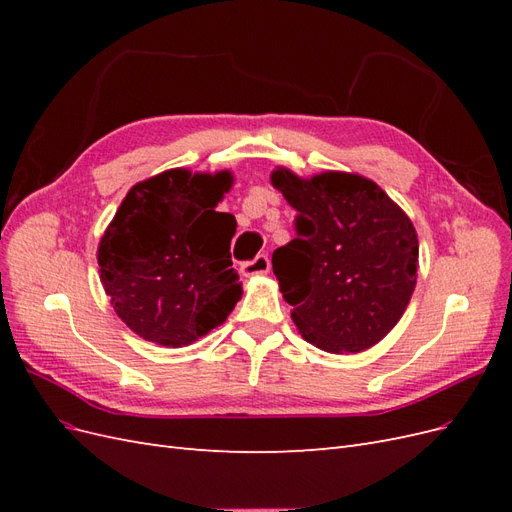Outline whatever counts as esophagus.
<instances>
[{"label": "esophagus", "instance_id": "34e87169", "mask_svg": "<svg viewBox=\"0 0 512 512\" xmlns=\"http://www.w3.org/2000/svg\"><path fill=\"white\" fill-rule=\"evenodd\" d=\"M271 269V262L267 254H258L254 260L243 262L241 265V273L245 277H256V275H267Z\"/></svg>", "mask_w": 512, "mask_h": 512}]
</instances>
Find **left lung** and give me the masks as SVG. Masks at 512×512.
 Segmentation results:
<instances>
[{
	"instance_id": "1",
	"label": "left lung",
	"mask_w": 512,
	"mask_h": 512,
	"mask_svg": "<svg viewBox=\"0 0 512 512\" xmlns=\"http://www.w3.org/2000/svg\"><path fill=\"white\" fill-rule=\"evenodd\" d=\"M271 183L297 211V237L273 252V273L305 342L350 354L376 346L404 316L416 286L418 237L371 179L277 166Z\"/></svg>"
}]
</instances>
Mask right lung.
Returning a JSON list of instances; mask_svg holds the SVG:
<instances>
[{
    "mask_svg": "<svg viewBox=\"0 0 512 512\" xmlns=\"http://www.w3.org/2000/svg\"><path fill=\"white\" fill-rule=\"evenodd\" d=\"M232 183L230 170L170 168L121 200L98 245L100 282L138 337L190 346L235 309L243 294L230 260L237 222L215 211Z\"/></svg>",
    "mask_w": 512,
    "mask_h": 512,
    "instance_id": "obj_1",
    "label": "right lung"
}]
</instances>
